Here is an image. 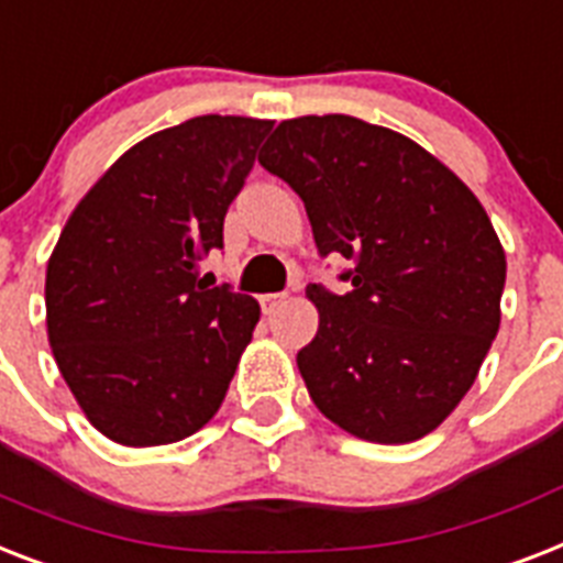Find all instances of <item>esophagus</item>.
Returning <instances> with one entry per match:
<instances>
[{
  "label": "esophagus",
  "instance_id": "obj_1",
  "mask_svg": "<svg viewBox=\"0 0 563 563\" xmlns=\"http://www.w3.org/2000/svg\"><path fill=\"white\" fill-rule=\"evenodd\" d=\"M283 303H286V295H280V291H268V295L260 297V306H263V312L266 314L277 312Z\"/></svg>",
  "mask_w": 563,
  "mask_h": 563
}]
</instances>
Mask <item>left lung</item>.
Wrapping results in <instances>:
<instances>
[{"mask_svg": "<svg viewBox=\"0 0 563 563\" xmlns=\"http://www.w3.org/2000/svg\"><path fill=\"white\" fill-rule=\"evenodd\" d=\"M306 205L318 251L353 260L346 295L306 286L318 335L297 353L314 408L358 440L437 431L500 329L506 251L463 178L353 115L283 121L260 153Z\"/></svg>", "mask_w": 563, "mask_h": 563, "instance_id": "8db88e82", "label": "left lung"}]
</instances>
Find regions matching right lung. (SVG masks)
<instances>
[{"label": "right lung", "instance_id": "add662e5", "mask_svg": "<svg viewBox=\"0 0 563 563\" xmlns=\"http://www.w3.org/2000/svg\"><path fill=\"white\" fill-rule=\"evenodd\" d=\"M274 121L199 115L153 132L71 210L45 268L59 376L95 428L130 448L170 445L213 419L260 303L208 289L199 260Z\"/></svg>", "mask_w": 563, "mask_h": 563}]
</instances>
